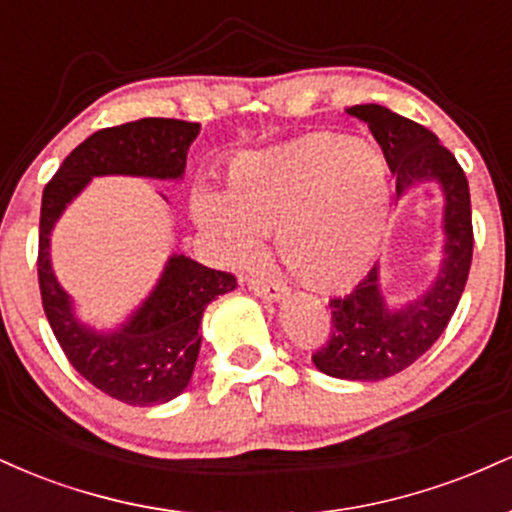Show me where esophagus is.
I'll return each mask as SVG.
<instances>
[{
	"mask_svg": "<svg viewBox=\"0 0 512 512\" xmlns=\"http://www.w3.org/2000/svg\"><path fill=\"white\" fill-rule=\"evenodd\" d=\"M248 289L255 293V296H260L262 301H281V298L289 293V289H286L284 284H279V281H267V279H250Z\"/></svg>",
	"mask_w": 512,
	"mask_h": 512,
	"instance_id": "1",
	"label": "esophagus"
}]
</instances>
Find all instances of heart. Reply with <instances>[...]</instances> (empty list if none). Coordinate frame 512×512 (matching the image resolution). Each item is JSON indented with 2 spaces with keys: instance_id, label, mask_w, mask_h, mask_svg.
Returning <instances> with one entry per match:
<instances>
[{
  "instance_id": "heart-1",
  "label": "heart",
  "mask_w": 512,
  "mask_h": 512,
  "mask_svg": "<svg viewBox=\"0 0 512 512\" xmlns=\"http://www.w3.org/2000/svg\"><path fill=\"white\" fill-rule=\"evenodd\" d=\"M390 185L383 158L342 134H310L233 158L226 195L197 187L192 216L228 262L245 264L276 231L281 262L317 291L361 279L383 243Z\"/></svg>"
}]
</instances>
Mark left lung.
Masks as SVG:
<instances>
[{"instance_id":"obj_1","label":"left lung","mask_w":512,"mask_h":512,"mask_svg":"<svg viewBox=\"0 0 512 512\" xmlns=\"http://www.w3.org/2000/svg\"><path fill=\"white\" fill-rule=\"evenodd\" d=\"M346 115L366 122L397 178V199L419 185L443 195V257L431 286L407 303L390 305L375 264L349 296L332 298V332L315 351L320 373L375 383L409 368L448 327L472 264V202L464 170L431 129L392 113L385 105H354Z\"/></svg>"}]
</instances>
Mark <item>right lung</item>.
<instances>
[{
    "label": "right lung",
    "mask_w": 512,
    "mask_h": 512,
    "mask_svg": "<svg viewBox=\"0 0 512 512\" xmlns=\"http://www.w3.org/2000/svg\"><path fill=\"white\" fill-rule=\"evenodd\" d=\"M197 134V122L166 117H142L101 129L64 158L43 192L38 281L52 332L69 363L88 383L132 407L170 402L190 385L202 346L199 325L204 310L214 298L236 289V276L216 272L185 255H170L142 305L113 330H96L76 315L72 296L57 281L50 236L64 209L93 178L132 175L182 180L187 149Z\"/></svg>",
    "instance_id": "obj_1"
}]
</instances>
